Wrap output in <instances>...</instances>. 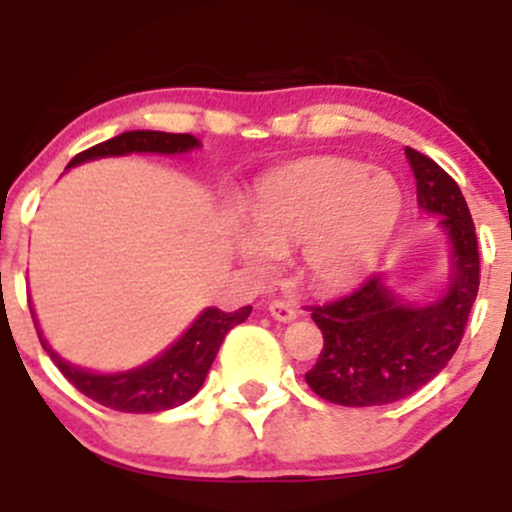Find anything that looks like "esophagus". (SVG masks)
<instances>
[{
  "mask_svg": "<svg viewBox=\"0 0 512 512\" xmlns=\"http://www.w3.org/2000/svg\"><path fill=\"white\" fill-rule=\"evenodd\" d=\"M269 315H272L274 320H279V322H293L298 317L296 308H293V305L286 303V301H272V303H269Z\"/></svg>",
  "mask_w": 512,
  "mask_h": 512,
  "instance_id": "1",
  "label": "esophagus"
}]
</instances>
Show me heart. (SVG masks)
<instances>
[{
    "label": "heart",
    "mask_w": 512,
    "mask_h": 512,
    "mask_svg": "<svg viewBox=\"0 0 512 512\" xmlns=\"http://www.w3.org/2000/svg\"><path fill=\"white\" fill-rule=\"evenodd\" d=\"M399 187L387 173L339 158H317L267 178L245 207L250 233L236 252L250 272H264L272 252L296 249L310 286L342 291L366 276L390 243L399 219Z\"/></svg>",
    "instance_id": "b5f03b06"
}]
</instances>
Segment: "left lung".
Instances as JSON below:
<instances>
[{"mask_svg": "<svg viewBox=\"0 0 512 512\" xmlns=\"http://www.w3.org/2000/svg\"><path fill=\"white\" fill-rule=\"evenodd\" d=\"M416 178V202L438 216L450 245L448 289L438 301L411 305L380 274L339 301L313 305L320 358L305 373L317 397L342 407H378L421 390L460 346L479 291V245L457 182L436 161L404 149Z\"/></svg>", "mask_w": 512, "mask_h": 512, "instance_id": "obj_1", "label": "left lung"}]
</instances>
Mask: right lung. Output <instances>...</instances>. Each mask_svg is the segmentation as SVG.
Returning a JSON list of instances; mask_svg holds the SVG:
<instances>
[{
	"instance_id": "add662e5",
	"label": "right lung",
	"mask_w": 512,
	"mask_h": 512,
	"mask_svg": "<svg viewBox=\"0 0 512 512\" xmlns=\"http://www.w3.org/2000/svg\"><path fill=\"white\" fill-rule=\"evenodd\" d=\"M199 142L192 134H168L151 132V129H134V132H122L108 142L91 146V149L76 154L67 168L79 166V163L93 161V158L105 156H127V154H185V151L197 149ZM252 305L236 310V313H223L219 308H207L192 322V327L175 342L170 349L156 356L154 361L144 366L125 370V373H91L72 363L62 361L50 344L43 339L38 330L40 344L48 351L57 368L62 370L64 378L72 383L81 395L93 402L115 411H127V414H154V411H166L180 407L187 399H192L204 385L211 363H214L219 346L228 332L240 322L248 320Z\"/></svg>"
}]
</instances>
